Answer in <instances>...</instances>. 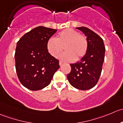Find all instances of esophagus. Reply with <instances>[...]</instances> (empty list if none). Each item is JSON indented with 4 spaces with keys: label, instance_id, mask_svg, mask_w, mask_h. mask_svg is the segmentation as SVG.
Returning a JSON list of instances; mask_svg holds the SVG:
<instances>
[{
    "label": "esophagus",
    "instance_id": "obj_1",
    "mask_svg": "<svg viewBox=\"0 0 123 123\" xmlns=\"http://www.w3.org/2000/svg\"><path fill=\"white\" fill-rule=\"evenodd\" d=\"M63 62H59V65H60V66H62L63 65Z\"/></svg>",
    "mask_w": 123,
    "mask_h": 123
}]
</instances>
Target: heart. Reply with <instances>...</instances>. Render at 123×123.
<instances>
[{
	"instance_id": "obj_1",
	"label": "heart",
	"mask_w": 123,
	"mask_h": 123,
	"mask_svg": "<svg viewBox=\"0 0 123 123\" xmlns=\"http://www.w3.org/2000/svg\"><path fill=\"white\" fill-rule=\"evenodd\" d=\"M64 47L66 52L59 58L63 62H72L81 59L86 54L88 41L86 36L80 35L76 30L66 29L59 33L56 39H49L47 43L48 53L55 58L62 53Z\"/></svg>"
}]
</instances>
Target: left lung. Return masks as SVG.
<instances>
[{
    "mask_svg": "<svg viewBox=\"0 0 123 123\" xmlns=\"http://www.w3.org/2000/svg\"><path fill=\"white\" fill-rule=\"evenodd\" d=\"M87 37L88 48L81 60L70 64L71 71L67 75L70 84L81 90H87L96 85L102 70L105 47L98 34L86 27H76Z\"/></svg>",
    "mask_w": 123,
    "mask_h": 123,
    "instance_id": "8db88e82",
    "label": "left lung"
}]
</instances>
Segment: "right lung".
<instances>
[{
	"mask_svg": "<svg viewBox=\"0 0 123 123\" xmlns=\"http://www.w3.org/2000/svg\"><path fill=\"white\" fill-rule=\"evenodd\" d=\"M56 31V29L37 27L24 34L17 43V74L23 86L30 90L48 86L60 68L59 60L47 49V42Z\"/></svg>",
	"mask_w": 123,
	"mask_h": 123,
	"instance_id": "obj_1",
	"label": "right lung"
}]
</instances>
